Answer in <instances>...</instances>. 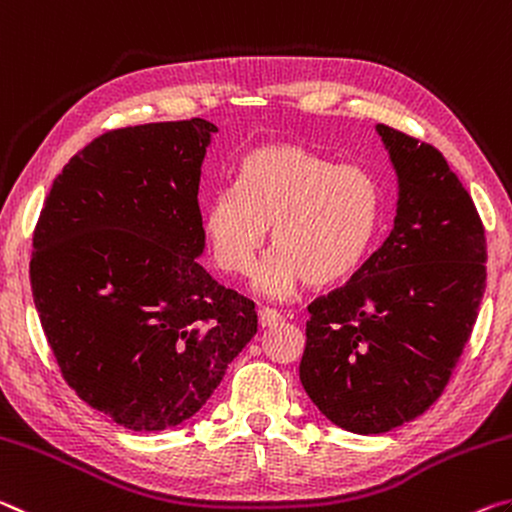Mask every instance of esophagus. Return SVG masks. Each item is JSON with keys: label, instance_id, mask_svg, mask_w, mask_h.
<instances>
[{"label": "esophagus", "instance_id": "34e87169", "mask_svg": "<svg viewBox=\"0 0 512 512\" xmlns=\"http://www.w3.org/2000/svg\"><path fill=\"white\" fill-rule=\"evenodd\" d=\"M281 320V313L274 311V308H261V311H258V322H261L263 329L265 326H276Z\"/></svg>", "mask_w": 512, "mask_h": 512}]
</instances>
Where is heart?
<instances>
[{
    "label": "heart",
    "instance_id": "1",
    "mask_svg": "<svg viewBox=\"0 0 512 512\" xmlns=\"http://www.w3.org/2000/svg\"><path fill=\"white\" fill-rule=\"evenodd\" d=\"M381 213V183L365 167L274 142L242 158L238 188L224 186L206 201L204 236L220 270L249 274L272 226L276 251L256 288L286 299L301 281L329 286L354 274L374 245Z\"/></svg>",
    "mask_w": 512,
    "mask_h": 512
}]
</instances>
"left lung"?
I'll list each match as a JSON object with an SVG mask.
<instances>
[{"label": "left lung", "mask_w": 512, "mask_h": 512, "mask_svg": "<svg viewBox=\"0 0 512 512\" xmlns=\"http://www.w3.org/2000/svg\"><path fill=\"white\" fill-rule=\"evenodd\" d=\"M397 174L390 236L345 286L308 306L299 379L340 429L422 415L463 354L485 292V231L438 149L376 124Z\"/></svg>", "instance_id": "8db88e82"}]
</instances>
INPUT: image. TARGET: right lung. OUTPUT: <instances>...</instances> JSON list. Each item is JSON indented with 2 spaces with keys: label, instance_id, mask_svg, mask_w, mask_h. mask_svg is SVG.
<instances>
[{
  "label": "right lung",
  "instance_id": "1",
  "mask_svg": "<svg viewBox=\"0 0 512 512\" xmlns=\"http://www.w3.org/2000/svg\"><path fill=\"white\" fill-rule=\"evenodd\" d=\"M213 133L201 117L104 133L54 179L33 231L31 292L63 379L124 429L186 422L258 331L254 301L197 261Z\"/></svg>",
  "mask_w": 512,
  "mask_h": 512
}]
</instances>
